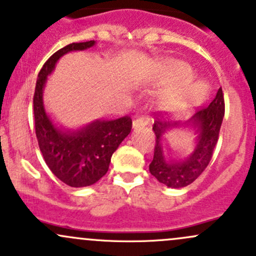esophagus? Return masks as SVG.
<instances>
[{
  "label": "esophagus",
  "instance_id": "obj_1",
  "mask_svg": "<svg viewBox=\"0 0 256 256\" xmlns=\"http://www.w3.org/2000/svg\"><path fill=\"white\" fill-rule=\"evenodd\" d=\"M150 119L147 116H138L137 119L132 122L134 130H137L138 128H144V126L148 125Z\"/></svg>",
  "mask_w": 256,
  "mask_h": 256
}]
</instances>
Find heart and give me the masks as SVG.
Segmentation results:
<instances>
[{"mask_svg":"<svg viewBox=\"0 0 256 256\" xmlns=\"http://www.w3.org/2000/svg\"><path fill=\"white\" fill-rule=\"evenodd\" d=\"M163 72L168 80L176 82L170 93L160 102V109L168 112H182L198 106L207 96V87L198 80H189L192 70L180 61L170 60L163 64Z\"/></svg>","mask_w":256,"mask_h":256,"instance_id":"obj_1","label":"heart"}]
</instances>
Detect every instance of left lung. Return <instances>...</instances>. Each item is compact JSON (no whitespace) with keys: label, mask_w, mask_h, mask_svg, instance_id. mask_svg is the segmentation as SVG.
<instances>
[{"label":"left lung","mask_w":256,"mask_h":256,"mask_svg":"<svg viewBox=\"0 0 256 256\" xmlns=\"http://www.w3.org/2000/svg\"><path fill=\"white\" fill-rule=\"evenodd\" d=\"M224 116V98L222 88L217 90L208 106L198 110L192 119L185 122H169L158 119L153 124L156 146L150 172L156 179L168 188H184L201 176L208 166L218 141L220 128ZM172 130H188L196 135L193 152L184 160H173L164 153V136ZM169 156V154H168Z\"/></svg>","instance_id":"left-lung-1"}]
</instances>
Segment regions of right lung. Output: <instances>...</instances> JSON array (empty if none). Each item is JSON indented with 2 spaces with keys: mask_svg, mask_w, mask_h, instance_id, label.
Returning a JSON list of instances; mask_svg holds the SVG:
<instances>
[{
  "mask_svg": "<svg viewBox=\"0 0 256 256\" xmlns=\"http://www.w3.org/2000/svg\"><path fill=\"white\" fill-rule=\"evenodd\" d=\"M94 45V40L72 42L56 51L38 74L33 99L36 134L45 163L54 176L72 188L90 186L106 176L112 153L132 128L130 118L124 116L94 120L78 128H64L45 109L44 88L58 61L66 54L87 50Z\"/></svg>",
  "mask_w": 256,
  "mask_h": 256,
  "instance_id": "1",
  "label": "right lung"
}]
</instances>
